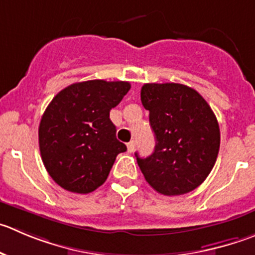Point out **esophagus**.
I'll return each instance as SVG.
<instances>
[{
    "label": "esophagus",
    "mask_w": 255,
    "mask_h": 255,
    "mask_svg": "<svg viewBox=\"0 0 255 255\" xmlns=\"http://www.w3.org/2000/svg\"><path fill=\"white\" fill-rule=\"evenodd\" d=\"M134 149H135V141L134 140H131L130 142H128V151L132 152L134 151Z\"/></svg>",
    "instance_id": "esophagus-1"
}]
</instances>
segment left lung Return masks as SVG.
Masks as SVG:
<instances>
[{"mask_svg": "<svg viewBox=\"0 0 255 255\" xmlns=\"http://www.w3.org/2000/svg\"><path fill=\"white\" fill-rule=\"evenodd\" d=\"M141 103L156 140L150 156L135 154L145 180L168 196L196 189L212 171L220 146L209 104L194 89L174 82L145 84Z\"/></svg>", "mask_w": 255, "mask_h": 255, "instance_id": "8db88e82", "label": "left lung"}]
</instances>
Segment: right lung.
Segmentation results:
<instances>
[{
    "label": "right lung",
    "instance_id": "right-lung-1",
    "mask_svg": "<svg viewBox=\"0 0 255 255\" xmlns=\"http://www.w3.org/2000/svg\"><path fill=\"white\" fill-rule=\"evenodd\" d=\"M126 81L90 80L61 90L38 126L43 165L65 190L87 194L103 185L126 145L116 139L110 110L130 90Z\"/></svg>",
    "mask_w": 255,
    "mask_h": 255
}]
</instances>
